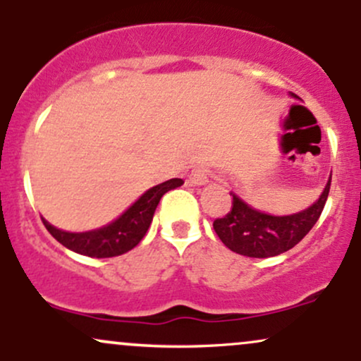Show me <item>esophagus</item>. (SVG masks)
<instances>
[{
	"label": "esophagus",
	"instance_id": "34e87169",
	"mask_svg": "<svg viewBox=\"0 0 361 361\" xmlns=\"http://www.w3.org/2000/svg\"><path fill=\"white\" fill-rule=\"evenodd\" d=\"M188 183L193 186L209 183V169L204 166L192 168V171H190V175H188Z\"/></svg>",
	"mask_w": 361,
	"mask_h": 361
}]
</instances>
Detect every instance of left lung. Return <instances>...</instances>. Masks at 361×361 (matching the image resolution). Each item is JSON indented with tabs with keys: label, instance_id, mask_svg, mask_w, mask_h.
<instances>
[{
	"label": "left lung",
	"instance_id": "8db88e82",
	"mask_svg": "<svg viewBox=\"0 0 361 361\" xmlns=\"http://www.w3.org/2000/svg\"><path fill=\"white\" fill-rule=\"evenodd\" d=\"M293 97V94H292ZM331 180L319 200L309 209L292 215H270L259 212L233 195V209L222 219H215L214 229L219 239L238 255L250 258H270L292 250L299 244L321 217Z\"/></svg>",
	"mask_w": 361,
	"mask_h": 361
}]
</instances>
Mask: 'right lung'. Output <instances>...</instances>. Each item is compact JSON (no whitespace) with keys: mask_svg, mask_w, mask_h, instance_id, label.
<instances>
[{"mask_svg":"<svg viewBox=\"0 0 361 361\" xmlns=\"http://www.w3.org/2000/svg\"><path fill=\"white\" fill-rule=\"evenodd\" d=\"M181 185H183L181 178H171L164 183L152 186L135 204L128 207L117 221L109 226H103L100 229L88 231V233H66V231L51 226L45 219H42V222L54 239H57L62 246L78 252V255L90 256V258L120 256L137 246L140 239L146 235L161 197Z\"/></svg>","mask_w":361,"mask_h":361,"instance_id":"add662e5","label":"right lung"}]
</instances>
